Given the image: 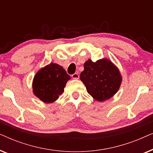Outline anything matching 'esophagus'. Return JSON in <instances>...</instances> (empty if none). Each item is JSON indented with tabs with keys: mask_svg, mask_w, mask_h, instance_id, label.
I'll list each match as a JSON object with an SVG mask.
<instances>
[{
	"mask_svg": "<svg viewBox=\"0 0 153 153\" xmlns=\"http://www.w3.org/2000/svg\"><path fill=\"white\" fill-rule=\"evenodd\" d=\"M72 78L74 79H78L79 78V75L78 73H74L72 75Z\"/></svg>",
	"mask_w": 153,
	"mask_h": 153,
	"instance_id": "34e87169",
	"label": "esophagus"
}]
</instances>
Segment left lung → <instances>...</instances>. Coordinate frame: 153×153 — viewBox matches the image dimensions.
Returning a JSON list of instances; mask_svg holds the SVG:
<instances>
[{
  "label": "left lung",
  "instance_id": "8db88e82",
  "mask_svg": "<svg viewBox=\"0 0 153 153\" xmlns=\"http://www.w3.org/2000/svg\"><path fill=\"white\" fill-rule=\"evenodd\" d=\"M80 79L86 87L88 93L100 102L113 97L118 91L122 81L118 68L107 59L96 62L87 60Z\"/></svg>",
  "mask_w": 153,
  "mask_h": 153
}]
</instances>
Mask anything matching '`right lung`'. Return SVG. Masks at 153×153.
I'll list each match as a JSON object with an SVG mask.
<instances>
[{
  "label": "right lung",
  "instance_id": "add662e5",
  "mask_svg": "<svg viewBox=\"0 0 153 153\" xmlns=\"http://www.w3.org/2000/svg\"><path fill=\"white\" fill-rule=\"evenodd\" d=\"M70 79L62 67L50 63L35 74L33 82V93L44 102H53L63 93Z\"/></svg>",
  "mask_w": 153,
  "mask_h": 153
}]
</instances>
